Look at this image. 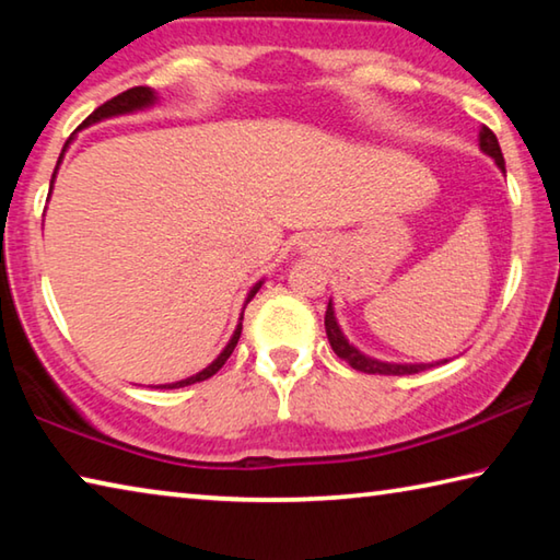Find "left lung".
Wrapping results in <instances>:
<instances>
[{
	"instance_id": "8db88e82",
	"label": "left lung",
	"mask_w": 560,
	"mask_h": 560,
	"mask_svg": "<svg viewBox=\"0 0 560 560\" xmlns=\"http://www.w3.org/2000/svg\"><path fill=\"white\" fill-rule=\"evenodd\" d=\"M479 148H481V153L494 158V163L499 165L501 173H506L504 155H501L499 140L487 126H481V130H479ZM326 336H328L330 348H334V353L338 358H343L350 368H355V371L368 373V375H412V373L428 371V368L447 363V360H438V363H385V360H377V358L360 353L355 346L348 343L343 330H340L336 314H334V303H330V301H328V308H326Z\"/></svg>"
}]
</instances>
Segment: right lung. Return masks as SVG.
<instances>
[{
	"label": "right lung",
	"mask_w": 560,
	"mask_h": 560,
	"mask_svg": "<svg viewBox=\"0 0 560 560\" xmlns=\"http://www.w3.org/2000/svg\"><path fill=\"white\" fill-rule=\"evenodd\" d=\"M155 101H158V98H155V91H150L148 86L128 89V91L118 93L116 98L106 101V103H103V106H98L96 110H93L91 116L81 122L79 130H81V128H86V126H91V122L106 120V118H113V116H126V113H136V110L150 108V106H153ZM73 136H75V132H73ZM73 136H71L69 140H66V145H63L61 155H59V163H61V158H63V153H66V148H69V143L73 140ZM59 163H56V167H59ZM54 177H56V170H54ZM54 177H51V187H54ZM259 289H261V281H259V283H254L252 291H249V296H246V301H244V306L254 299V293H257ZM242 318H244V314H242ZM242 318H240V326H236V330H234V336L230 338V343H226V348L222 350L220 355H217V360H212V363L205 368V371H200L197 375H189V377H185V381H177V383H170V385H160V387H167V390H173V387H185V385L202 383V381H207V377H212V375H214L217 371H220V368L226 363V358H230V355H232V350L236 348V340H240V336H242Z\"/></svg>",
	"instance_id": "obj_1"
}]
</instances>
